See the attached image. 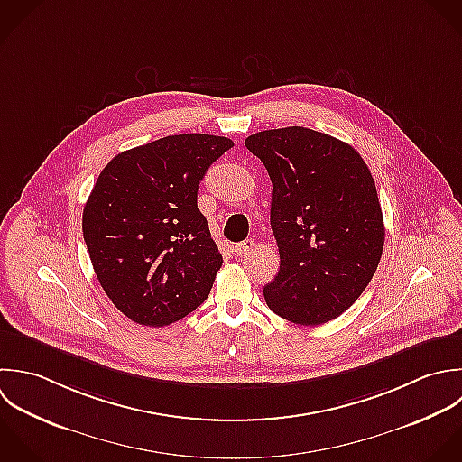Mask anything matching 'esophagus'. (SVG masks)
I'll list each match as a JSON object with an SVG mask.
<instances>
[{"label": "esophagus", "instance_id": "1", "mask_svg": "<svg viewBox=\"0 0 462 462\" xmlns=\"http://www.w3.org/2000/svg\"><path fill=\"white\" fill-rule=\"evenodd\" d=\"M254 246H255V241H254V239H245V241H241V243H237V245L234 246V254H236V255L250 254V252L254 250Z\"/></svg>", "mask_w": 462, "mask_h": 462}]
</instances>
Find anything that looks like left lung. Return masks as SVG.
I'll return each mask as SVG.
<instances>
[{
  "label": "left lung",
  "instance_id": "8db88e82",
  "mask_svg": "<svg viewBox=\"0 0 462 462\" xmlns=\"http://www.w3.org/2000/svg\"><path fill=\"white\" fill-rule=\"evenodd\" d=\"M245 145L272 180L281 268L264 286L268 308L300 326L340 317L371 282L385 243L367 163L349 143L299 125L259 131Z\"/></svg>",
  "mask_w": 462,
  "mask_h": 462
}]
</instances>
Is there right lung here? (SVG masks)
I'll list each match as a JSON object with an SVG mask.
<instances>
[{
    "mask_svg": "<svg viewBox=\"0 0 462 462\" xmlns=\"http://www.w3.org/2000/svg\"><path fill=\"white\" fill-rule=\"evenodd\" d=\"M230 147L225 136L172 134L116 154L98 174L82 234L102 290L133 322L163 328L208 297L223 257L198 187Z\"/></svg>",
    "mask_w": 462,
    "mask_h": 462,
    "instance_id": "obj_1",
    "label": "right lung"
}]
</instances>
